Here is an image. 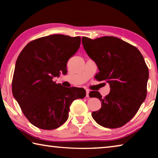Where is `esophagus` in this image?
<instances>
[{
  "label": "esophagus",
  "mask_w": 158,
  "mask_h": 158,
  "mask_svg": "<svg viewBox=\"0 0 158 158\" xmlns=\"http://www.w3.org/2000/svg\"><path fill=\"white\" fill-rule=\"evenodd\" d=\"M85 92H86V98H89V90H85Z\"/></svg>",
  "instance_id": "obj_1"
}]
</instances>
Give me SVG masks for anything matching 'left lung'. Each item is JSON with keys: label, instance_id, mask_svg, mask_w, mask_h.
Instances as JSON below:
<instances>
[{"label": "left lung", "instance_id": "1", "mask_svg": "<svg viewBox=\"0 0 158 158\" xmlns=\"http://www.w3.org/2000/svg\"><path fill=\"white\" fill-rule=\"evenodd\" d=\"M82 44L98 68L95 79L110 85V93L104 98L98 91L89 93L102 102L92 117L105 127H121L135 116L146 97L148 69L143 56L137 48L115 37H83Z\"/></svg>", "mask_w": 158, "mask_h": 158}]
</instances>
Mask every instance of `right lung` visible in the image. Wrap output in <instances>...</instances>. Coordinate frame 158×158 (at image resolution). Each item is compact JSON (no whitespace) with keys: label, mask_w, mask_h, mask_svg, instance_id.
<instances>
[{"label":"right lung","mask_w":158,"mask_h":158,"mask_svg":"<svg viewBox=\"0 0 158 158\" xmlns=\"http://www.w3.org/2000/svg\"><path fill=\"white\" fill-rule=\"evenodd\" d=\"M80 37L56 34L29 42L15 64L13 96L31 124L56 129L68 118L69 106L85 96L82 88H63L53 77L66 74L68 59L79 49Z\"/></svg>","instance_id":"add662e5"}]
</instances>
